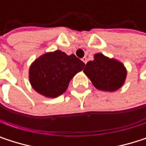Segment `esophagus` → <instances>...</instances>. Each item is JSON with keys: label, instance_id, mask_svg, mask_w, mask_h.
<instances>
[{"label": "esophagus", "instance_id": "34e87169", "mask_svg": "<svg viewBox=\"0 0 146 146\" xmlns=\"http://www.w3.org/2000/svg\"><path fill=\"white\" fill-rule=\"evenodd\" d=\"M82 61L86 64V62H87V61H88V60H87V58H86V57H83V58H82Z\"/></svg>", "mask_w": 146, "mask_h": 146}]
</instances>
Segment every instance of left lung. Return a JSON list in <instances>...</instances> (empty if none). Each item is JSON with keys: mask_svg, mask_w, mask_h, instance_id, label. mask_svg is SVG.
Instances as JSON below:
<instances>
[{"mask_svg": "<svg viewBox=\"0 0 146 146\" xmlns=\"http://www.w3.org/2000/svg\"><path fill=\"white\" fill-rule=\"evenodd\" d=\"M84 73L99 90L112 92L120 89L126 79L127 70L124 65L102 53L94 56V60L86 63Z\"/></svg>", "mask_w": 146, "mask_h": 146, "instance_id": "8db88e82", "label": "left lung"}]
</instances>
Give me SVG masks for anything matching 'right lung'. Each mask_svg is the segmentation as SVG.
Returning a JSON list of instances; mask_svg holds the SVG:
<instances>
[{
  "label": "right lung",
  "mask_w": 146,
  "mask_h": 146,
  "mask_svg": "<svg viewBox=\"0 0 146 146\" xmlns=\"http://www.w3.org/2000/svg\"><path fill=\"white\" fill-rule=\"evenodd\" d=\"M85 64L75 55H67L56 50L40 56L31 64L29 71L33 89L48 98L63 94L73 76L82 71Z\"/></svg>",
  "instance_id": "1"
}]
</instances>
